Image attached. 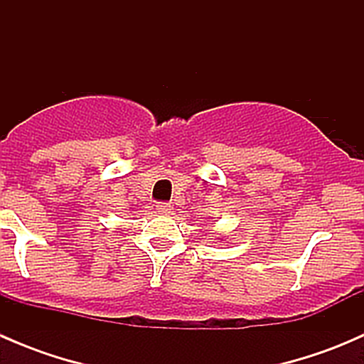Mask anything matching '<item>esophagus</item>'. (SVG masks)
<instances>
[{
	"mask_svg": "<svg viewBox=\"0 0 364 364\" xmlns=\"http://www.w3.org/2000/svg\"><path fill=\"white\" fill-rule=\"evenodd\" d=\"M156 213L159 215H168V213H172V205L167 204V203H159L156 204Z\"/></svg>",
	"mask_w": 364,
	"mask_h": 364,
	"instance_id": "1",
	"label": "esophagus"
}]
</instances>
